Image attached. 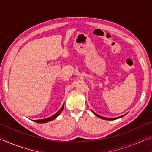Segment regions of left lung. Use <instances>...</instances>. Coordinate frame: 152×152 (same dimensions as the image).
Here are the masks:
<instances>
[{
    "mask_svg": "<svg viewBox=\"0 0 152 152\" xmlns=\"http://www.w3.org/2000/svg\"><path fill=\"white\" fill-rule=\"evenodd\" d=\"M94 114L95 115H96V116H97L98 117L101 118V119H104V120H115V119H119V118H120V117H122L124 116V115H122V116L119 117H117V118H113V119H110V118H107V117H101V116H100V115H99L96 114V113H94Z\"/></svg>",
    "mask_w": 152,
    "mask_h": 152,
    "instance_id": "8db88e82",
    "label": "left lung"
}]
</instances>
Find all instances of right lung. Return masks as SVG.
Here are the masks:
<instances>
[{
    "mask_svg": "<svg viewBox=\"0 0 152 152\" xmlns=\"http://www.w3.org/2000/svg\"><path fill=\"white\" fill-rule=\"evenodd\" d=\"M64 109V104L62 107L61 108V109L59 110L58 112H57L56 113L55 115H53V116H51L50 117H48V118H46V119H39V120H34L35 122H37V123H47L48 121H52L54 119H56V117H57L59 115H60V113L62 111V110Z\"/></svg>",
    "mask_w": 152,
    "mask_h": 152,
    "instance_id": "add662e5",
    "label": "right lung"
}]
</instances>
